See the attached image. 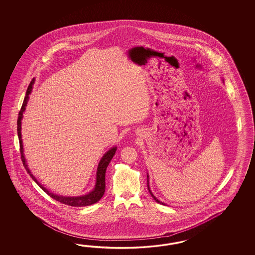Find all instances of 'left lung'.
<instances>
[{
  "label": "left lung",
  "instance_id": "8db88e82",
  "mask_svg": "<svg viewBox=\"0 0 255 255\" xmlns=\"http://www.w3.org/2000/svg\"><path fill=\"white\" fill-rule=\"evenodd\" d=\"M146 177H147V179H148V176H146ZM147 189H148V191H149V192H150V194H151L152 197H153V198H154V200H155V201H157V203H160V204H164V203H163V202H161V201H158V200H157V198H156V197H155V196H154V195H153V194H152L151 191H150V189H149V186H148V179H147Z\"/></svg>",
  "mask_w": 255,
  "mask_h": 255
}]
</instances>
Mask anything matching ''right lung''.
I'll use <instances>...</instances> for the list:
<instances>
[{"label": "right lung", "instance_id": "1", "mask_svg": "<svg viewBox=\"0 0 255 255\" xmlns=\"http://www.w3.org/2000/svg\"><path fill=\"white\" fill-rule=\"evenodd\" d=\"M33 83H34V78L32 79V81L30 82V84L28 86L26 95L24 97V100H23L22 108H21L20 111H19L18 120H17V133H18V137H19L20 151L22 153L21 157H22L23 166H24L25 169L27 170L29 175L32 177V179L39 185V187L42 188V190L43 191H45L51 198H53L55 201H59L61 203L65 204V205H68V206L84 207L92 205L94 203L98 202L103 197L104 193H105V190H106V170H107V168L109 166L110 160L112 159V157H114L115 153H116V150H117V147L111 148L101 158L99 165H98V172H97V184H96L95 189L90 193H88L87 195L80 196V197H63V196L54 195V193H50L48 190H46L45 188H43V186L39 183L37 179L33 177V174L31 173V171L27 168L24 156L22 154L23 150H22V135H21V120L22 119V113L25 110V107H26V104H27L29 95L31 94V91H32Z\"/></svg>", "mask_w": 255, "mask_h": 255}]
</instances>
